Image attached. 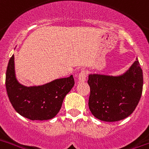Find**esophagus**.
Instances as JSON below:
<instances>
[{
    "mask_svg": "<svg viewBox=\"0 0 149 149\" xmlns=\"http://www.w3.org/2000/svg\"><path fill=\"white\" fill-rule=\"evenodd\" d=\"M86 72L85 71H81L78 75V80H80V82H84L86 80Z\"/></svg>",
    "mask_w": 149,
    "mask_h": 149,
    "instance_id": "1",
    "label": "esophagus"
}]
</instances>
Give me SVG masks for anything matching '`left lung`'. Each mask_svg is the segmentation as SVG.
I'll return each instance as SVG.
<instances>
[{"instance_id":"left-lung-1","label":"left lung","mask_w":149,"mask_h":149,"mask_svg":"<svg viewBox=\"0 0 149 149\" xmlns=\"http://www.w3.org/2000/svg\"><path fill=\"white\" fill-rule=\"evenodd\" d=\"M88 107L91 114L104 122H117L130 116L139 102L143 72L137 58L122 74L90 73Z\"/></svg>"}]
</instances>
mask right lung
<instances>
[{
    "label": "right lung",
    "instance_id": "obj_1",
    "mask_svg": "<svg viewBox=\"0 0 149 149\" xmlns=\"http://www.w3.org/2000/svg\"><path fill=\"white\" fill-rule=\"evenodd\" d=\"M72 75L38 86H25L18 81L14 55L8 64L5 85L13 108L30 120H49L60 111L64 98L74 86Z\"/></svg>",
    "mask_w": 149,
    "mask_h": 149
}]
</instances>
